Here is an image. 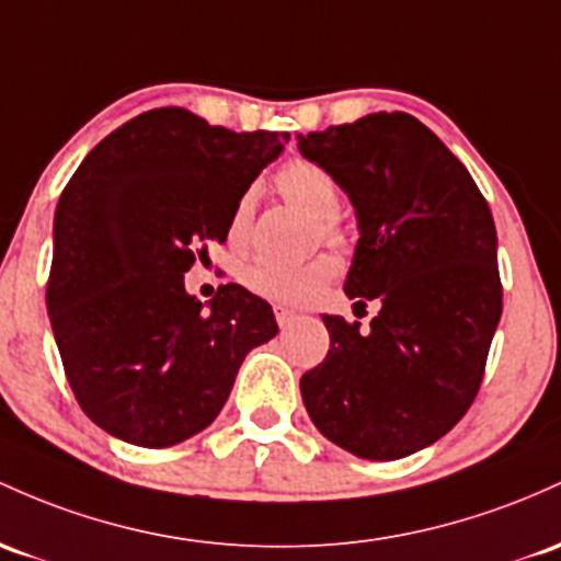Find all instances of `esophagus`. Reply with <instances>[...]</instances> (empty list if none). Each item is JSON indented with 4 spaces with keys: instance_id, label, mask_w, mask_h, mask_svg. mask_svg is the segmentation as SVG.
<instances>
[{
    "instance_id": "obj_1",
    "label": "esophagus",
    "mask_w": 561,
    "mask_h": 561,
    "mask_svg": "<svg viewBox=\"0 0 561 561\" xmlns=\"http://www.w3.org/2000/svg\"><path fill=\"white\" fill-rule=\"evenodd\" d=\"M274 317L279 322V328H290L295 319H298V311L287 309V306H274Z\"/></svg>"
}]
</instances>
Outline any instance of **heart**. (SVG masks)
Segmentation results:
<instances>
[{
	"instance_id": "1",
	"label": "heart",
	"mask_w": 561,
	"mask_h": 561,
	"mask_svg": "<svg viewBox=\"0 0 561 561\" xmlns=\"http://www.w3.org/2000/svg\"><path fill=\"white\" fill-rule=\"evenodd\" d=\"M274 183L276 191L290 205L317 218L319 233H322L324 242L335 244V248H346L348 229L343 226L341 215H337V210H341V188H337L335 178L322 164L309 162V159H293V162H287L285 168L276 172ZM252 205H255L252 191H244L233 202L229 231H226L231 248L239 250L248 244ZM335 274L337 263L332 255H317L304 263H279L257 257V261H250L248 266L239 271V279H242V285L250 293L274 300V304H309L335 279Z\"/></svg>"
}]
</instances>
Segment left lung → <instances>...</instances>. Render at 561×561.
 I'll return each instance as SVG.
<instances>
[{
  "instance_id": "obj_1",
  "label": "left lung",
  "mask_w": 561,
  "mask_h": 561,
  "mask_svg": "<svg viewBox=\"0 0 561 561\" xmlns=\"http://www.w3.org/2000/svg\"><path fill=\"white\" fill-rule=\"evenodd\" d=\"M351 196L359 244L346 293L370 328L324 317L330 351L300 378L313 426L367 460H397L445 436L482 386L503 311L497 233L455 153L404 111L298 140Z\"/></svg>"
}]
</instances>
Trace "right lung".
Listing matches in <instances>:
<instances>
[{
	"label": "right lung",
	"mask_w": 561,
	"mask_h": 561,
	"mask_svg": "<svg viewBox=\"0 0 561 561\" xmlns=\"http://www.w3.org/2000/svg\"><path fill=\"white\" fill-rule=\"evenodd\" d=\"M287 140L151 108L103 138L66 183L47 311L79 408L116 439L170 447L199 434L248 351L279 330L266 300L239 285H220L202 309L183 274L226 242L233 202Z\"/></svg>",
	"instance_id": "1"
}]
</instances>
